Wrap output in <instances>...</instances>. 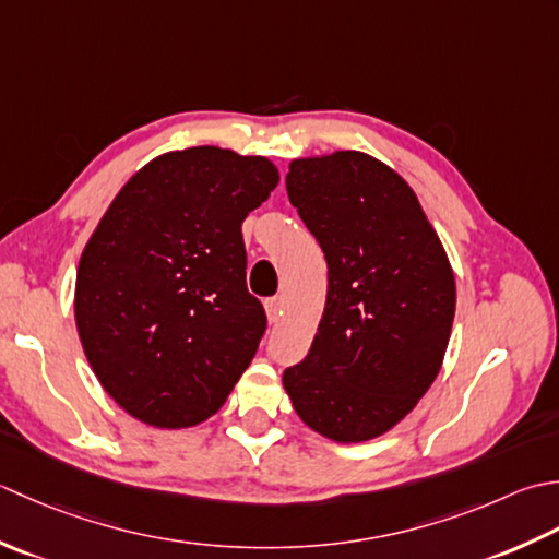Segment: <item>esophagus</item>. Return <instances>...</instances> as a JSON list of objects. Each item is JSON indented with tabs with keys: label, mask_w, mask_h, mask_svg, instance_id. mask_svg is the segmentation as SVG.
<instances>
[{
	"label": "esophagus",
	"mask_w": 559,
	"mask_h": 559,
	"mask_svg": "<svg viewBox=\"0 0 559 559\" xmlns=\"http://www.w3.org/2000/svg\"><path fill=\"white\" fill-rule=\"evenodd\" d=\"M265 313H267L270 323L280 321V316H282V299H280V296H272V299L265 301Z\"/></svg>",
	"instance_id": "obj_1"
}]
</instances>
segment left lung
<instances>
[{
  "instance_id": "8db88e82",
  "label": "left lung",
  "mask_w": 559,
  "mask_h": 559,
  "mask_svg": "<svg viewBox=\"0 0 559 559\" xmlns=\"http://www.w3.org/2000/svg\"><path fill=\"white\" fill-rule=\"evenodd\" d=\"M287 195L328 263L309 355L282 376L306 425L340 443L385 435L435 383L455 280L405 180L361 152L296 158Z\"/></svg>"
}]
</instances>
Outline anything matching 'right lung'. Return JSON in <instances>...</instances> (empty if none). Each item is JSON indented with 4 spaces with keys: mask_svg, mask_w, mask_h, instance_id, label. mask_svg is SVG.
Wrapping results in <instances>:
<instances>
[{
    "mask_svg": "<svg viewBox=\"0 0 559 559\" xmlns=\"http://www.w3.org/2000/svg\"><path fill=\"white\" fill-rule=\"evenodd\" d=\"M277 183L265 156L190 146L136 170L100 216L76 270V330L140 423H204L255 357L267 318L246 287L241 224Z\"/></svg>",
    "mask_w": 559,
    "mask_h": 559,
    "instance_id": "right-lung-1",
    "label": "right lung"
}]
</instances>
